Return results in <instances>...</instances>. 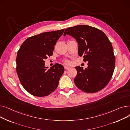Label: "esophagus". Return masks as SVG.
<instances>
[{
    "label": "esophagus",
    "instance_id": "1",
    "mask_svg": "<svg viewBox=\"0 0 130 130\" xmlns=\"http://www.w3.org/2000/svg\"><path fill=\"white\" fill-rule=\"evenodd\" d=\"M64 69H65V70H67L70 69V67H69V66H64Z\"/></svg>",
    "mask_w": 130,
    "mask_h": 130
}]
</instances>
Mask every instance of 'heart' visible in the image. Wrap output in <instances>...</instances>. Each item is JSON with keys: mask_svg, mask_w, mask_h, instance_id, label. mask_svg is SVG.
Instances as JSON below:
<instances>
[{"mask_svg": "<svg viewBox=\"0 0 130 130\" xmlns=\"http://www.w3.org/2000/svg\"><path fill=\"white\" fill-rule=\"evenodd\" d=\"M64 63L67 64H70V61L68 60H64Z\"/></svg>", "mask_w": 130, "mask_h": 130, "instance_id": "1", "label": "heart"}]
</instances>
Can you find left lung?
<instances>
[{"mask_svg":"<svg viewBox=\"0 0 130 130\" xmlns=\"http://www.w3.org/2000/svg\"><path fill=\"white\" fill-rule=\"evenodd\" d=\"M69 35L78 44V53L88 61V67L76 66L74 83L79 90L93 93L104 88L114 72L115 57L111 42L102 30L88 25H77L65 29L64 36Z\"/></svg>","mask_w":130,"mask_h":130,"instance_id":"1","label":"left lung"}]
</instances>
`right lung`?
Masks as SVG:
<instances>
[{"instance_id": "obj_1", "label": "right lung", "mask_w": 130, "mask_h": 130, "mask_svg": "<svg viewBox=\"0 0 130 130\" xmlns=\"http://www.w3.org/2000/svg\"><path fill=\"white\" fill-rule=\"evenodd\" d=\"M64 29L41 33L26 39L18 51L16 71L25 89L38 97L50 95L55 90L64 72L61 64L56 63L50 69L44 60L53 55L54 46Z\"/></svg>"}]
</instances>
